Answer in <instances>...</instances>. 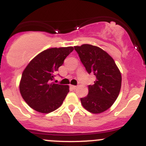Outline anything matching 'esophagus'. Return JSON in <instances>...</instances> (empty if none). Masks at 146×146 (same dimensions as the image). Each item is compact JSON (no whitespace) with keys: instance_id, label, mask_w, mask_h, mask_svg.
I'll return each instance as SVG.
<instances>
[{"instance_id":"esophagus-1","label":"esophagus","mask_w":146,"mask_h":146,"mask_svg":"<svg viewBox=\"0 0 146 146\" xmlns=\"http://www.w3.org/2000/svg\"><path fill=\"white\" fill-rule=\"evenodd\" d=\"M70 87L72 88V89H76V88H77V86H72V85H71Z\"/></svg>"}]
</instances>
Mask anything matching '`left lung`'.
<instances>
[{
  "label": "left lung",
  "mask_w": 146,
  "mask_h": 146,
  "mask_svg": "<svg viewBox=\"0 0 146 146\" xmlns=\"http://www.w3.org/2000/svg\"><path fill=\"white\" fill-rule=\"evenodd\" d=\"M82 64L88 74L96 76L94 84L88 86V94L81 104L90 113H101L113 104L121 87V74L113 58L102 49L91 44L75 46Z\"/></svg>",
  "instance_id": "1"
}]
</instances>
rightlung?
Wrapping results in <instances>:
<instances>
[{
  "instance_id": "obj_1",
  "label": "right lung",
  "mask_w": 146,
  "mask_h": 146,
  "mask_svg": "<svg viewBox=\"0 0 146 146\" xmlns=\"http://www.w3.org/2000/svg\"><path fill=\"white\" fill-rule=\"evenodd\" d=\"M73 47L44 50L30 61L22 74L20 91L32 109L49 113L59 108L69 92V86L55 84V72L73 51Z\"/></svg>"
}]
</instances>
